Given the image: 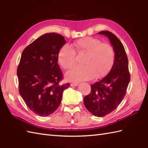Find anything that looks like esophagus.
<instances>
[{"label":"esophagus","mask_w":148,"mask_h":148,"mask_svg":"<svg viewBox=\"0 0 148 148\" xmlns=\"http://www.w3.org/2000/svg\"><path fill=\"white\" fill-rule=\"evenodd\" d=\"M78 83H71V86H76L78 85Z\"/></svg>","instance_id":"34e87169"}]
</instances>
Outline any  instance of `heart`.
<instances>
[{
  "label": "heart",
  "mask_w": 148,
  "mask_h": 148,
  "mask_svg": "<svg viewBox=\"0 0 148 148\" xmlns=\"http://www.w3.org/2000/svg\"><path fill=\"white\" fill-rule=\"evenodd\" d=\"M75 50L67 45L59 50L58 62L64 69H70L76 63V53L86 54L83 66H76L67 72L68 80L80 81L90 80L94 77H102L111 70L115 60L113 47L108 43L93 37H84L77 40L74 44Z\"/></svg>",
  "instance_id": "1"
}]
</instances>
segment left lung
Instances as JSON below:
<instances>
[{
  "label": "left lung",
  "mask_w": 148,
  "mask_h": 148,
  "mask_svg": "<svg viewBox=\"0 0 148 148\" xmlns=\"http://www.w3.org/2000/svg\"><path fill=\"white\" fill-rule=\"evenodd\" d=\"M99 34L110 40L115 51L114 62L106 77L91 85V92L84 97L83 101L88 111L102 117L115 110L121 102L127 92L130 75L128 58L121 42L109 31H101Z\"/></svg>",
  "instance_id": "8db88e82"
}]
</instances>
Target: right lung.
<instances>
[{
  "instance_id": "obj_1",
  "label": "right lung",
  "mask_w": 148,
  "mask_h": 148,
  "mask_svg": "<svg viewBox=\"0 0 148 148\" xmlns=\"http://www.w3.org/2000/svg\"><path fill=\"white\" fill-rule=\"evenodd\" d=\"M66 42L56 33L39 37L22 52L17 69L19 92L27 106L40 116L51 114L60 104L64 91L63 74L58 64L59 50Z\"/></svg>"
}]
</instances>
